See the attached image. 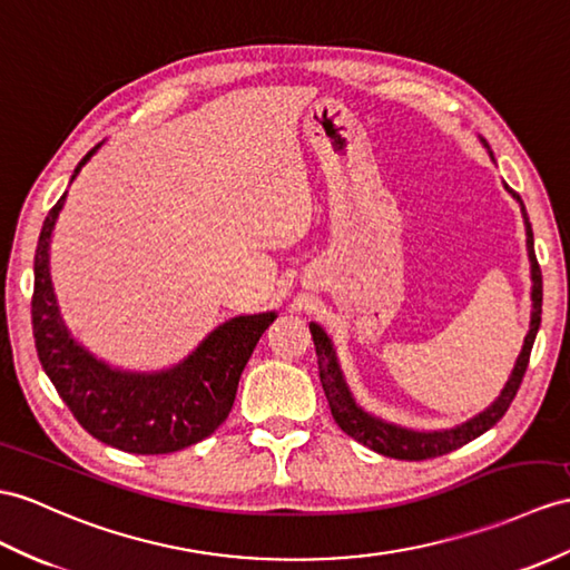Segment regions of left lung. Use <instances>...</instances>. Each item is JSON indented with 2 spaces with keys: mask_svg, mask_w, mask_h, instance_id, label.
Masks as SVG:
<instances>
[{
  "mask_svg": "<svg viewBox=\"0 0 570 570\" xmlns=\"http://www.w3.org/2000/svg\"><path fill=\"white\" fill-rule=\"evenodd\" d=\"M481 142L485 149H489V142H485L483 137H481ZM491 157H493V151H491ZM508 193L520 203L522 219H524L527 256H530V268H532V316H530V331H527L522 351L518 355V363H515V367H512V374L508 377L501 396H498L489 409L474 415V419H469L466 423L448 428V430H433V433H423V430H409V428H401L394 423H386L382 419H374V415H370L367 411H363L355 404V399H353L348 384H345L343 372H341L336 348H333V343L326 336V331L314 322L309 324L316 357H318V377H322V386H324L333 421L338 423V428L345 435L357 440L360 445H365L384 456H394V460H409V462L430 460V456L448 454L456 448L466 445V442H471L474 438L483 435L485 430L501 421L505 411L510 409L512 399H515L520 384H522L524 370H527V365H530V353H532V345H534L537 331L541 324V271H539V263L534 256L532 225H530V217H527L522 198L512 188H508Z\"/></svg>",
  "mask_w": 570,
  "mask_h": 570,
  "instance_id": "obj_1",
  "label": "left lung"
}]
</instances>
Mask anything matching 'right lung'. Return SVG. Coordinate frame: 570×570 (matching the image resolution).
Masks as SVG:
<instances>
[{
    "label": "right lung",
    "instance_id": "right-lung-1",
    "mask_svg": "<svg viewBox=\"0 0 570 570\" xmlns=\"http://www.w3.org/2000/svg\"><path fill=\"white\" fill-rule=\"evenodd\" d=\"M77 164L81 171L96 149ZM67 193L48 213L33 261L31 322L38 360L96 440L132 454H169L213 435L225 423L239 377L275 312L237 316L217 326L184 363L161 372H125L106 365L69 336L50 281V237Z\"/></svg>",
    "mask_w": 570,
    "mask_h": 570
}]
</instances>
